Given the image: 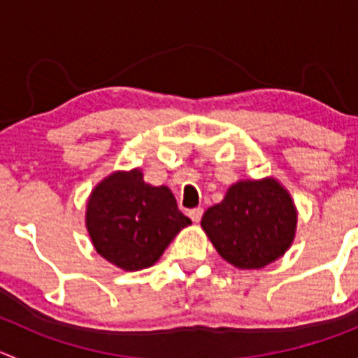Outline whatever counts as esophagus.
<instances>
[{
  "label": "esophagus",
  "instance_id": "34e87169",
  "mask_svg": "<svg viewBox=\"0 0 358 358\" xmlns=\"http://www.w3.org/2000/svg\"><path fill=\"white\" fill-rule=\"evenodd\" d=\"M189 217L192 218V222H199L201 217H203V208H194V210H190Z\"/></svg>",
  "mask_w": 358,
  "mask_h": 358
}]
</instances>
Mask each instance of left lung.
I'll list each match as a JSON object with an SVG mask.
<instances>
[{"label": "left lung", "mask_w": 358, "mask_h": 358, "mask_svg": "<svg viewBox=\"0 0 358 358\" xmlns=\"http://www.w3.org/2000/svg\"><path fill=\"white\" fill-rule=\"evenodd\" d=\"M296 225L292 197L275 178L234 183L201 218L218 255L239 269H260L280 259L292 245Z\"/></svg>", "instance_id": "8db88e82"}]
</instances>
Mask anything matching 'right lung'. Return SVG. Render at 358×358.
<instances>
[{
	"label": "right lung",
	"mask_w": 358,
	"mask_h": 358,
	"mask_svg": "<svg viewBox=\"0 0 358 358\" xmlns=\"http://www.w3.org/2000/svg\"><path fill=\"white\" fill-rule=\"evenodd\" d=\"M189 224L171 190L145 183L140 169L106 176L87 203L85 225L96 252L124 271L154 266Z\"/></svg>",
	"instance_id": "add662e5"
}]
</instances>
